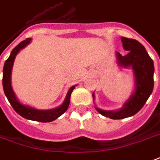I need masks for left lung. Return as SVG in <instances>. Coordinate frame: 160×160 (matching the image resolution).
<instances>
[{
	"label": "left lung",
	"instance_id": "obj_1",
	"mask_svg": "<svg viewBox=\"0 0 160 160\" xmlns=\"http://www.w3.org/2000/svg\"><path fill=\"white\" fill-rule=\"evenodd\" d=\"M123 49L128 51L124 56L116 53L118 65L121 67H132L135 76V91L117 111H105L95 107L101 115L112 119H122L137 113L148 101L153 89V61L142 43L134 39L121 37ZM94 98V94H93Z\"/></svg>",
	"mask_w": 160,
	"mask_h": 160
}]
</instances>
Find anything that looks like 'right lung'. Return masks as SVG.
I'll list each match as a JSON object with an SVG mask.
<instances>
[{
	"instance_id": "obj_1",
	"label": "right lung",
	"mask_w": 160,
	"mask_h": 160,
	"mask_svg": "<svg viewBox=\"0 0 160 160\" xmlns=\"http://www.w3.org/2000/svg\"><path fill=\"white\" fill-rule=\"evenodd\" d=\"M31 42V38H27L26 40L21 42L18 46H16L12 50L11 54L9 56L4 64L3 67V78H2V84H3V89L5 93L6 96L8 98V101L14 109V111L20 115L21 117L24 118L26 119L33 120V121H37V122H42V123H47V122H52L56 118H58L59 116H61L67 109H68L70 101H71V94L73 89L75 88V86H72L70 88V89L67 92L66 99L59 107L50 109V110H38L34 107H29L26 105L22 104L15 95L14 92L12 90L11 84V75H12V68L13 66V62L16 55L21 49L27 46L29 43Z\"/></svg>"
}]
</instances>
